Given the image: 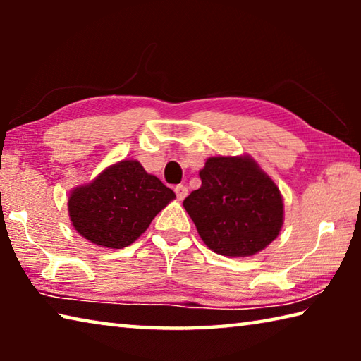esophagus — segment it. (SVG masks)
<instances>
[{"label": "esophagus", "instance_id": "34e87169", "mask_svg": "<svg viewBox=\"0 0 361 361\" xmlns=\"http://www.w3.org/2000/svg\"><path fill=\"white\" fill-rule=\"evenodd\" d=\"M175 194H176V197H178V200H183L188 195V188L185 185H176Z\"/></svg>", "mask_w": 361, "mask_h": 361}]
</instances>
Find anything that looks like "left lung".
I'll return each mask as SVG.
<instances>
[{
  "mask_svg": "<svg viewBox=\"0 0 361 361\" xmlns=\"http://www.w3.org/2000/svg\"><path fill=\"white\" fill-rule=\"evenodd\" d=\"M199 176L202 185L183 207L207 247L245 258L277 239L283 224L282 194L252 157H209Z\"/></svg>",
  "mask_w": 361,
  "mask_h": 361,
  "instance_id": "obj_1",
  "label": "left lung"
}]
</instances>
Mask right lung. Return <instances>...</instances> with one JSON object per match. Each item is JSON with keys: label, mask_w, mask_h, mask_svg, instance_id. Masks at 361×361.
Returning <instances> with one entry per match:
<instances>
[{"label": "right lung", "mask_w": 361, "mask_h": 361, "mask_svg": "<svg viewBox=\"0 0 361 361\" xmlns=\"http://www.w3.org/2000/svg\"><path fill=\"white\" fill-rule=\"evenodd\" d=\"M175 197L172 189L138 161H121L87 185L73 189L68 213L73 228L84 239L105 248H124Z\"/></svg>", "instance_id": "right-lung-1"}]
</instances>
